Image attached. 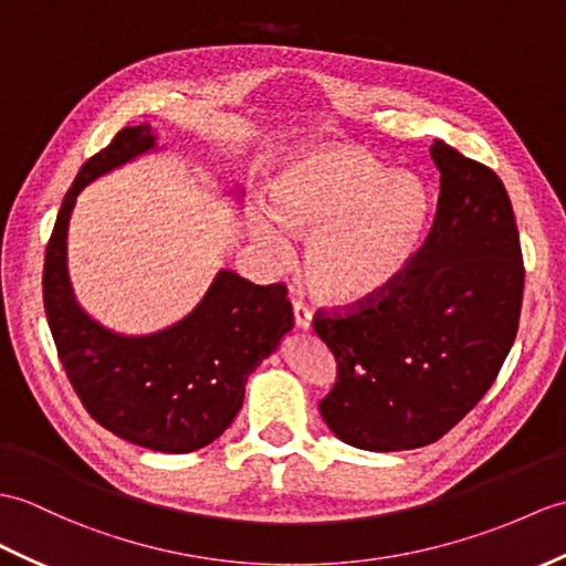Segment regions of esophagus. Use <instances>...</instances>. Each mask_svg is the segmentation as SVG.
Returning <instances> with one entry per match:
<instances>
[{
	"label": "esophagus",
	"mask_w": 566,
	"mask_h": 566,
	"mask_svg": "<svg viewBox=\"0 0 566 566\" xmlns=\"http://www.w3.org/2000/svg\"><path fill=\"white\" fill-rule=\"evenodd\" d=\"M294 323L296 327H301V331H308L313 325V313L308 311L304 301H294Z\"/></svg>",
	"instance_id": "obj_1"
}]
</instances>
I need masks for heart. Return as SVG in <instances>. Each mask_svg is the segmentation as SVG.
Returning <instances> with one entry per match:
<instances>
[{
  "instance_id": "heart-1",
  "label": "heart",
  "mask_w": 566,
  "mask_h": 566,
  "mask_svg": "<svg viewBox=\"0 0 566 566\" xmlns=\"http://www.w3.org/2000/svg\"><path fill=\"white\" fill-rule=\"evenodd\" d=\"M427 190L349 147L289 164L268 186V209L251 231L284 253V233L306 241L304 270L331 304H357L396 282L415 258L427 223Z\"/></svg>"
}]
</instances>
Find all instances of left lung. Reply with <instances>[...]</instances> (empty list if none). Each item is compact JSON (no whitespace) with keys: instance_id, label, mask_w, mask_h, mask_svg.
<instances>
[{"instance_id":"left-lung-1","label":"left lung","mask_w":566,"mask_h":566,"mask_svg":"<svg viewBox=\"0 0 566 566\" xmlns=\"http://www.w3.org/2000/svg\"><path fill=\"white\" fill-rule=\"evenodd\" d=\"M431 159L437 214L410 265L359 306L313 318L337 361L321 415L364 451L439 441L490 390L518 331L525 270L504 182L441 139Z\"/></svg>"}]
</instances>
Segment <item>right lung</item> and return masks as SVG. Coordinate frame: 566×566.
Instances as JSON below:
<instances>
[{
    "instance_id": "obj_1",
    "label": "right lung",
    "mask_w": 566,
    "mask_h": 566,
    "mask_svg": "<svg viewBox=\"0 0 566 566\" xmlns=\"http://www.w3.org/2000/svg\"><path fill=\"white\" fill-rule=\"evenodd\" d=\"M156 149L144 123L125 127L78 170L52 229L43 301L57 357L86 412L129 443L190 453L219 439L239 415L245 384L294 327L284 284L260 286L231 270L186 318L151 335H120L76 304L67 272L70 217L91 180Z\"/></svg>"
}]
</instances>
